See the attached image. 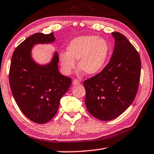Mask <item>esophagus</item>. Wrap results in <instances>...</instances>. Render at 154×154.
Returning a JSON list of instances; mask_svg holds the SVG:
<instances>
[{"label":"esophagus","instance_id":"34e87169","mask_svg":"<svg viewBox=\"0 0 154 154\" xmlns=\"http://www.w3.org/2000/svg\"><path fill=\"white\" fill-rule=\"evenodd\" d=\"M80 84V82L79 81V80H77V79H75L72 80V84L73 85H78Z\"/></svg>","mask_w":154,"mask_h":154}]
</instances>
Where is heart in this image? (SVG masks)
Segmentation results:
<instances>
[{"label":"heart","mask_w":154,"mask_h":154,"mask_svg":"<svg viewBox=\"0 0 154 154\" xmlns=\"http://www.w3.org/2000/svg\"><path fill=\"white\" fill-rule=\"evenodd\" d=\"M68 52L60 55L61 65L67 74L77 67L75 60H79V67L86 75H95L103 69L110 51L109 43L96 35L76 38L69 43Z\"/></svg>","instance_id":"b5f03b06"}]
</instances>
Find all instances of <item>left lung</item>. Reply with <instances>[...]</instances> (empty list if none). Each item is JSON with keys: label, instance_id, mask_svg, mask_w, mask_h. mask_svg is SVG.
I'll use <instances>...</instances> for the list:
<instances>
[{"label": "left lung", "instance_id": "8db88e82", "mask_svg": "<svg viewBox=\"0 0 154 154\" xmlns=\"http://www.w3.org/2000/svg\"><path fill=\"white\" fill-rule=\"evenodd\" d=\"M115 45L103 70L84 82L88 111L101 121H110L125 111L135 99L140 77L138 51L125 36L112 32Z\"/></svg>", "mask_w": 154, "mask_h": 154}]
</instances>
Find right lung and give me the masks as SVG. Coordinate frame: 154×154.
<instances>
[{"label": "right lung", "mask_w": 154, "mask_h": 154, "mask_svg": "<svg viewBox=\"0 0 154 154\" xmlns=\"http://www.w3.org/2000/svg\"><path fill=\"white\" fill-rule=\"evenodd\" d=\"M53 41V33L29 36L14 51L9 68V85L18 108L29 120L38 124L47 123L55 116L61 98L71 85V78L58 70L57 53L45 66L38 65L31 58L34 45Z\"/></svg>", "instance_id": "right-lung-1"}]
</instances>
